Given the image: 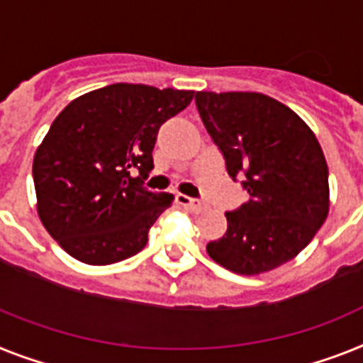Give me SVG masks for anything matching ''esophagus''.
Returning <instances> with one entry per match:
<instances>
[{
	"mask_svg": "<svg viewBox=\"0 0 363 363\" xmlns=\"http://www.w3.org/2000/svg\"><path fill=\"white\" fill-rule=\"evenodd\" d=\"M176 203H179V206H184L187 209H193V211H199V209L203 208L200 200L189 199L187 194H176Z\"/></svg>",
	"mask_w": 363,
	"mask_h": 363,
	"instance_id": "esophagus-1",
	"label": "esophagus"
}]
</instances>
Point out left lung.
I'll return each mask as SVG.
<instances>
[{
  "label": "left lung",
  "mask_w": 363,
  "mask_h": 363,
  "mask_svg": "<svg viewBox=\"0 0 363 363\" xmlns=\"http://www.w3.org/2000/svg\"><path fill=\"white\" fill-rule=\"evenodd\" d=\"M194 100L228 174L241 178L250 194L226 213L228 230L208 242L209 257L245 277L280 267L308 247L328 217V167L315 133L262 92L200 91Z\"/></svg>",
  "instance_id": "left-lung-1"
}]
</instances>
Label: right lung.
<instances>
[{"instance_id": "1", "label": "right lung", "mask_w": 363, "mask_h": 363, "mask_svg": "<svg viewBox=\"0 0 363 363\" xmlns=\"http://www.w3.org/2000/svg\"><path fill=\"white\" fill-rule=\"evenodd\" d=\"M194 91L115 83L72 100L33 160L37 211L65 252L111 265L140 252L150 226L172 206L143 187L157 131ZM139 174V177H135Z\"/></svg>"}]
</instances>
